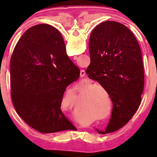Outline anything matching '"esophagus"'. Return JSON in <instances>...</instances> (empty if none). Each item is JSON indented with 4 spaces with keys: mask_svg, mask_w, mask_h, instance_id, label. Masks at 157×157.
<instances>
[{
    "mask_svg": "<svg viewBox=\"0 0 157 157\" xmlns=\"http://www.w3.org/2000/svg\"><path fill=\"white\" fill-rule=\"evenodd\" d=\"M74 57H75L76 59H77V58H78V56H74ZM85 76H86V72H85V71H84V70H81V71H80V77H81V78H84Z\"/></svg>",
    "mask_w": 157,
    "mask_h": 157,
    "instance_id": "34e87169",
    "label": "esophagus"
}]
</instances>
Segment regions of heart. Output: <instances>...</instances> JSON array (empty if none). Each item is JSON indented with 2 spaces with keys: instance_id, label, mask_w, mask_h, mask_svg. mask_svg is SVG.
Returning a JSON list of instances; mask_svg holds the SVG:
<instances>
[{
  "instance_id": "obj_1",
  "label": "heart",
  "mask_w": 157,
  "mask_h": 157,
  "mask_svg": "<svg viewBox=\"0 0 157 157\" xmlns=\"http://www.w3.org/2000/svg\"><path fill=\"white\" fill-rule=\"evenodd\" d=\"M95 85L91 82L77 86L75 90L78 94H82L80 106L88 114L100 120L107 119L112 111V98L107 89L101 85ZM63 102L68 103L71 111L76 113L77 105L74 91H69ZM85 113H82V115Z\"/></svg>"
}]
</instances>
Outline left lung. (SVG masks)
<instances>
[{
	"label": "left lung",
	"mask_w": 157,
	"mask_h": 157,
	"mask_svg": "<svg viewBox=\"0 0 157 157\" xmlns=\"http://www.w3.org/2000/svg\"><path fill=\"white\" fill-rule=\"evenodd\" d=\"M90 64L86 73L107 89L113 108L105 132L124 126L141 104L144 85L142 56L134 34L122 23H101L91 32L89 41Z\"/></svg>",
	"instance_id": "1"
}]
</instances>
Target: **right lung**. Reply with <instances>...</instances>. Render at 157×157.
I'll return each mask as SVG.
<instances>
[{
    "mask_svg": "<svg viewBox=\"0 0 157 157\" xmlns=\"http://www.w3.org/2000/svg\"><path fill=\"white\" fill-rule=\"evenodd\" d=\"M79 73L67 55L57 29L48 24L29 28L17 43L10 63L11 94L16 112L40 133L76 129L61 106L67 87L79 78Z\"/></svg>",
    "mask_w": 157,
    "mask_h": 157,
    "instance_id": "right-lung-1",
    "label": "right lung"
}]
</instances>
